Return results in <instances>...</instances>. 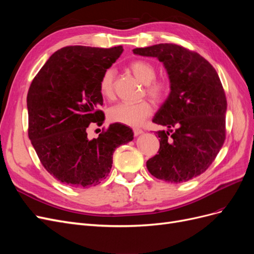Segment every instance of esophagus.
<instances>
[{
	"label": "esophagus",
	"instance_id": "1",
	"mask_svg": "<svg viewBox=\"0 0 254 254\" xmlns=\"http://www.w3.org/2000/svg\"><path fill=\"white\" fill-rule=\"evenodd\" d=\"M133 133H134L135 136H137V135H140V134L143 133V130H141L139 128H135V129H133Z\"/></svg>",
	"mask_w": 254,
	"mask_h": 254
}]
</instances>
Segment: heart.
Here are the masks:
<instances>
[{
	"label": "heart",
	"mask_w": 254,
	"mask_h": 254,
	"mask_svg": "<svg viewBox=\"0 0 254 254\" xmlns=\"http://www.w3.org/2000/svg\"><path fill=\"white\" fill-rule=\"evenodd\" d=\"M133 75L142 83L146 84V92L156 102H160L167 95L168 87L162 80H155L156 67L147 60H134L129 65ZM114 70H106L99 80V92L106 98L113 96ZM151 106L147 102L139 104H118L108 110V119L113 123L136 127L151 114Z\"/></svg>",
	"instance_id": "heart-1"
}]
</instances>
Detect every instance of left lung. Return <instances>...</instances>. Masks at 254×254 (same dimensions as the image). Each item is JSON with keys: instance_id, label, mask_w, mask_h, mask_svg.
I'll list each match as a JSON object with an SVG mask.
<instances>
[{"instance_id": "1", "label": "left lung", "mask_w": 254, "mask_h": 254, "mask_svg": "<svg viewBox=\"0 0 254 254\" xmlns=\"http://www.w3.org/2000/svg\"><path fill=\"white\" fill-rule=\"evenodd\" d=\"M132 52L162 63L171 88L152 119L167 131L156 132L159 153L146 166L158 179L187 182L207 170L226 139L227 99L218 74L199 54L177 44L160 43Z\"/></svg>"}]
</instances>
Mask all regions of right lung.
<instances>
[{
    "label": "right lung",
    "instance_id": "right-lung-1",
    "mask_svg": "<svg viewBox=\"0 0 254 254\" xmlns=\"http://www.w3.org/2000/svg\"><path fill=\"white\" fill-rule=\"evenodd\" d=\"M122 47L74 45L55 52L41 67L27 94L28 136L42 165L74 188L95 187L112 167L114 150L133 140V131L114 123L97 139H88L92 123L105 115L99 80L117 61Z\"/></svg>",
    "mask_w": 254,
    "mask_h": 254
}]
</instances>
